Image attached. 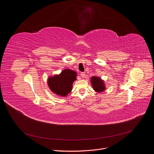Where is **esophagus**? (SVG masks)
<instances>
[{"instance_id":"34e87169","label":"esophagus","mask_w":154,"mask_h":154,"mask_svg":"<svg viewBox=\"0 0 154 154\" xmlns=\"http://www.w3.org/2000/svg\"><path fill=\"white\" fill-rule=\"evenodd\" d=\"M80 75H81V77H82V78L85 77V72H82L80 73Z\"/></svg>"}]
</instances>
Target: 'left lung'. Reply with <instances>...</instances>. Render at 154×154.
I'll return each instance as SVG.
<instances>
[{"mask_svg": "<svg viewBox=\"0 0 154 154\" xmlns=\"http://www.w3.org/2000/svg\"><path fill=\"white\" fill-rule=\"evenodd\" d=\"M91 79V82L93 85V89L96 92H102L104 91V90L105 89L104 83L100 79V78L94 76V77H92Z\"/></svg>", "mask_w": 154, "mask_h": 154, "instance_id": "8db88e82", "label": "left lung"}]
</instances>
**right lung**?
<instances>
[{
    "mask_svg": "<svg viewBox=\"0 0 154 154\" xmlns=\"http://www.w3.org/2000/svg\"><path fill=\"white\" fill-rule=\"evenodd\" d=\"M77 74L75 71L68 69L63 70L60 74L49 77L48 85L55 94L66 96L72 90L73 82L76 80Z\"/></svg>",
    "mask_w": 154,
    "mask_h": 154,
    "instance_id": "obj_1",
    "label": "right lung"
}]
</instances>
